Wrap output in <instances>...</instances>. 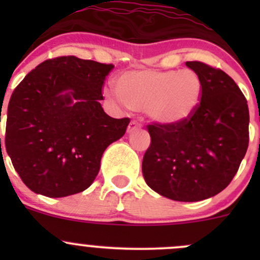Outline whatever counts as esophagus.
<instances>
[{
    "label": "esophagus",
    "mask_w": 260,
    "mask_h": 260,
    "mask_svg": "<svg viewBox=\"0 0 260 260\" xmlns=\"http://www.w3.org/2000/svg\"><path fill=\"white\" fill-rule=\"evenodd\" d=\"M141 128V124L140 123L137 122V120H132V122L129 123V124H128V132H135V131H137V129H140Z\"/></svg>",
    "instance_id": "34e87169"
}]
</instances>
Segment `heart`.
<instances>
[{"instance_id": "1", "label": "heart", "mask_w": 260, "mask_h": 260, "mask_svg": "<svg viewBox=\"0 0 260 260\" xmlns=\"http://www.w3.org/2000/svg\"><path fill=\"white\" fill-rule=\"evenodd\" d=\"M120 101L135 111H146L159 124L176 125L200 107L204 84L192 69H142L122 73L115 81Z\"/></svg>"}]
</instances>
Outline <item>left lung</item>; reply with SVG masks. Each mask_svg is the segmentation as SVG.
Listing matches in <instances>:
<instances>
[{
	"instance_id": "obj_1",
	"label": "left lung",
	"mask_w": 260,
	"mask_h": 260,
	"mask_svg": "<svg viewBox=\"0 0 260 260\" xmlns=\"http://www.w3.org/2000/svg\"><path fill=\"white\" fill-rule=\"evenodd\" d=\"M203 79L200 107L186 122L147 125L151 145L142 174L147 185L175 201H201L221 192L249 145V109L234 80L219 68L186 61Z\"/></svg>"
}]
</instances>
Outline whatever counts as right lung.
Returning a JSON list of instances; mask_svg holds the SVG:
<instances>
[{"mask_svg": "<svg viewBox=\"0 0 260 260\" xmlns=\"http://www.w3.org/2000/svg\"><path fill=\"white\" fill-rule=\"evenodd\" d=\"M113 68L73 55L57 56L38 65L15 88L5 146L31 191L64 198L95 180L102 154L123 137L131 120L109 117L99 103Z\"/></svg>", "mask_w": 260, "mask_h": 260, "instance_id": "obj_1", "label": "right lung"}]
</instances>
